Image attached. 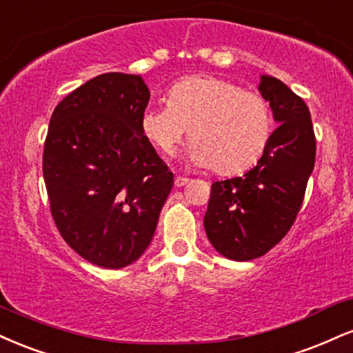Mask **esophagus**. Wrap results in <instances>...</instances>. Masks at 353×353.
I'll list each match as a JSON object with an SVG mask.
<instances>
[{
  "instance_id": "esophagus-1",
  "label": "esophagus",
  "mask_w": 353,
  "mask_h": 353,
  "mask_svg": "<svg viewBox=\"0 0 353 353\" xmlns=\"http://www.w3.org/2000/svg\"><path fill=\"white\" fill-rule=\"evenodd\" d=\"M188 181H190L188 178L185 176H175V186H178V188H180V186H185Z\"/></svg>"
}]
</instances>
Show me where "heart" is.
<instances>
[{
	"instance_id": "obj_1",
	"label": "heart",
	"mask_w": 353,
	"mask_h": 353,
	"mask_svg": "<svg viewBox=\"0 0 353 353\" xmlns=\"http://www.w3.org/2000/svg\"><path fill=\"white\" fill-rule=\"evenodd\" d=\"M140 128L163 155H172L188 132L193 142L186 157L193 165L233 175L266 150L272 114L261 94L216 76H190L170 87L165 105L145 107Z\"/></svg>"
}]
</instances>
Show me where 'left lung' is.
<instances>
[{
  "mask_svg": "<svg viewBox=\"0 0 353 353\" xmlns=\"http://www.w3.org/2000/svg\"><path fill=\"white\" fill-rule=\"evenodd\" d=\"M277 128L258 165L243 176L211 185L205 231L219 254L233 261L264 256L291 230L316 161L310 112L297 94L272 76H261Z\"/></svg>",
  "mask_w": 353,
  "mask_h": 353,
  "instance_id": "obj_1",
  "label": "left lung"
}]
</instances>
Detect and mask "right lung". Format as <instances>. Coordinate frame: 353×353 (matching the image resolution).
I'll use <instances>...</instances> for the list:
<instances>
[{
    "label": "right lung",
    "mask_w": 353,
    "mask_h": 353,
    "mask_svg": "<svg viewBox=\"0 0 353 353\" xmlns=\"http://www.w3.org/2000/svg\"><path fill=\"white\" fill-rule=\"evenodd\" d=\"M150 92L134 74L90 79L57 103L44 143L51 213L79 256L120 269L155 234L173 173L140 128Z\"/></svg>",
    "instance_id": "right-lung-1"
}]
</instances>
